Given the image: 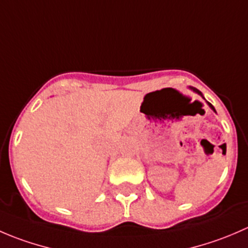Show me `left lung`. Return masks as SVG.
Returning a JSON list of instances; mask_svg holds the SVG:
<instances>
[{
  "instance_id": "8db88e82",
  "label": "left lung",
  "mask_w": 248,
  "mask_h": 248,
  "mask_svg": "<svg viewBox=\"0 0 248 248\" xmlns=\"http://www.w3.org/2000/svg\"><path fill=\"white\" fill-rule=\"evenodd\" d=\"M189 89H191V90H193V91H194V92H197V93H198V94H201V96H202V92H201V91H199V90L194 89V87H189ZM207 104H209V107H210V108H211L212 110H214V111H215V112H216V110H215V108H214V106H212V104H211V103H209V102H207Z\"/></svg>"
}]
</instances>
